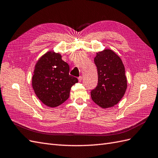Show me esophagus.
<instances>
[{
  "mask_svg": "<svg viewBox=\"0 0 158 158\" xmlns=\"http://www.w3.org/2000/svg\"><path fill=\"white\" fill-rule=\"evenodd\" d=\"M78 80H79V82L81 81H82V77H81V76L79 77H78Z\"/></svg>",
  "mask_w": 158,
  "mask_h": 158,
  "instance_id": "obj_1",
  "label": "esophagus"
}]
</instances>
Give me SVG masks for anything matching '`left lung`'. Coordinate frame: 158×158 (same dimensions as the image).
I'll return each mask as SVG.
<instances>
[{
	"label": "left lung",
	"mask_w": 158,
	"mask_h": 158,
	"mask_svg": "<svg viewBox=\"0 0 158 158\" xmlns=\"http://www.w3.org/2000/svg\"><path fill=\"white\" fill-rule=\"evenodd\" d=\"M94 63L98 69V83L91 91V99L102 108L118 104L127 89V78L122 60L115 52L105 49L97 53Z\"/></svg>",
	"instance_id": "obj_1"
}]
</instances>
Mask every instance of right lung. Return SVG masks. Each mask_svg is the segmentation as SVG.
Here are the masks:
<instances>
[{
	"label": "right lung",
	"mask_w": 158,
	"mask_h": 158,
	"mask_svg": "<svg viewBox=\"0 0 158 158\" xmlns=\"http://www.w3.org/2000/svg\"><path fill=\"white\" fill-rule=\"evenodd\" d=\"M78 79L69 75V66L61 55L52 51L43 55L35 65L32 85L46 106L55 107L68 99L71 87Z\"/></svg>",
	"instance_id": "obj_1"
}]
</instances>
